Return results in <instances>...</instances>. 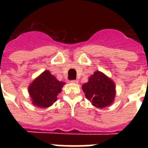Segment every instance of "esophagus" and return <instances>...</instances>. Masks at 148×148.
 I'll return each instance as SVG.
<instances>
[{
  "label": "esophagus",
  "instance_id": "esophagus-1",
  "mask_svg": "<svg viewBox=\"0 0 148 148\" xmlns=\"http://www.w3.org/2000/svg\"><path fill=\"white\" fill-rule=\"evenodd\" d=\"M70 82H71V83H73V84H78V80H72V81H70Z\"/></svg>",
  "mask_w": 148,
  "mask_h": 148
}]
</instances>
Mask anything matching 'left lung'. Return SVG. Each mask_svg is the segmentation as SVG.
<instances>
[{
    "label": "left lung",
    "mask_w": 148,
    "mask_h": 148,
    "mask_svg": "<svg viewBox=\"0 0 148 148\" xmlns=\"http://www.w3.org/2000/svg\"><path fill=\"white\" fill-rule=\"evenodd\" d=\"M82 90L92 104L98 108L110 105L116 96V86L112 79L100 71H95L82 85Z\"/></svg>",
    "instance_id": "8db88e82"
}]
</instances>
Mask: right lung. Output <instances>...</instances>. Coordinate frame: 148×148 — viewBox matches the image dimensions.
Masks as SVG:
<instances>
[{"instance_id":"obj_1","label":"right lung","mask_w":148,"mask_h":148,"mask_svg":"<svg viewBox=\"0 0 148 148\" xmlns=\"http://www.w3.org/2000/svg\"><path fill=\"white\" fill-rule=\"evenodd\" d=\"M64 84V82L57 80L49 70L43 72L28 87L32 104L38 108H49L53 105Z\"/></svg>"}]
</instances>
